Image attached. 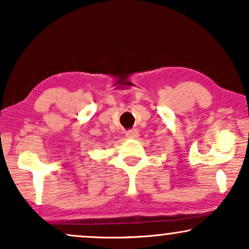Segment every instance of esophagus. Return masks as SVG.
<instances>
[{
	"label": "esophagus",
	"mask_w": 249,
	"mask_h": 249,
	"mask_svg": "<svg viewBox=\"0 0 249 249\" xmlns=\"http://www.w3.org/2000/svg\"><path fill=\"white\" fill-rule=\"evenodd\" d=\"M126 137L131 138V139H134V138L138 137V132L136 128H132V130H128L126 132Z\"/></svg>",
	"instance_id": "1"
}]
</instances>
